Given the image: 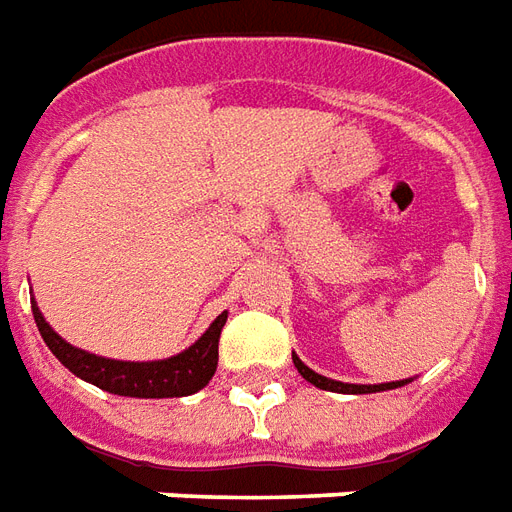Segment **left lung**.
<instances>
[{"instance_id":"obj_1","label":"left lung","mask_w":512,"mask_h":512,"mask_svg":"<svg viewBox=\"0 0 512 512\" xmlns=\"http://www.w3.org/2000/svg\"><path fill=\"white\" fill-rule=\"evenodd\" d=\"M293 363L304 380H309L312 385H317V388H323V391H333V393H377V391H391V388H401V385H407V382H410V380H401V382H382V385H350V382L328 380V377H323V374L312 372L309 366L301 363L298 355H293Z\"/></svg>"}]
</instances>
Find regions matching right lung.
Returning a JSON list of instances; mask_svg holds the SVG:
<instances>
[{
  "label": "right lung",
  "instance_id": "right-lung-1",
  "mask_svg": "<svg viewBox=\"0 0 512 512\" xmlns=\"http://www.w3.org/2000/svg\"><path fill=\"white\" fill-rule=\"evenodd\" d=\"M32 312L48 350L54 352L75 377L92 382L102 391L116 393V396H135V399H170V396H189V393L206 388L208 380L217 372L219 333L227 320V312L219 314L198 342L168 361L130 363L111 361V358L78 350L73 344L64 342L62 336L45 323L43 314L34 304Z\"/></svg>",
  "mask_w": 512,
  "mask_h": 512
}]
</instances>
